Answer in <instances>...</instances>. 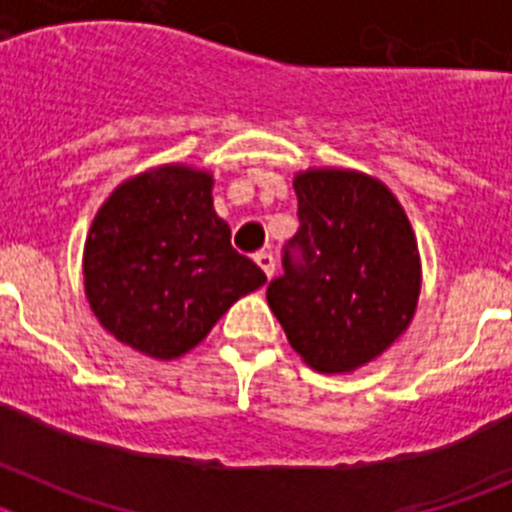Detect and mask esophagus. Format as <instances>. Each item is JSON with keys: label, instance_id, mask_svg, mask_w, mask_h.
<instances>
[{"label": "esophagus", "instance_id": "obj_1", "mask_svg": "<svg viewBox=\"0 0 512 512\" xmlns=\"http://www.w3.org/2000/svg\"><path fill=\"white\" fill-rule=\"evenodd\" d=\"M253 261H256L261 269H264L266 277H271V274H274V266H277V261H274V253L271 251H259L256 256H253Z\"/></svg>", "mask_w": 512, "mask_h": 512}]
</instances>
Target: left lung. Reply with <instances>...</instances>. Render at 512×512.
I'll use <instances>...</instances> for the list:
<instances>
[{
  "instance_id": "1",
  "label": "left lung",
  "mask_w": 512,
  "mask_h": 512,
  "mask_svg": "<svg viewBox=\"0 0 512 512\" xmlns=\"http://www.w3.org/2000/svg\"><path fill=\"white\" fill-rule=\"evenodd\" d=\"M300 228L266 289L297 354L318 372H354L410 325L420 292L413 228L372 176L312 169L295 179Z\"/></svg>"
}]
</instances>
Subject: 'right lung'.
Segmentation results:
<instances>
[{"label":"right lung","mask_w":512,"mask_h":512,"mask_svg":"<svg viewBox=\"0 0 512 512\" xmlns=\"http://www.w3.org/2000/svg\"><path fill=\"white\" fill-rule=\"evenodd\" d=\"M266 282L230 246L212 176L158 166L120 184L94 217L84 287L99 323L153 359L187 354L238 297Z\"/></svg>","instance_id":"1"}]
</instances>
